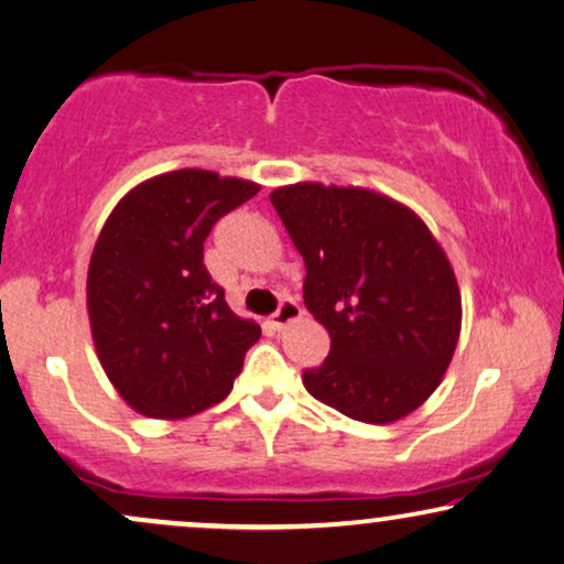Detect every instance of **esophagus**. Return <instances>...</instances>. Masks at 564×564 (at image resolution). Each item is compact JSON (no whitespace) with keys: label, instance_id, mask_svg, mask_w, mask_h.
Returning <instances> with one entry per match:
<instances>
[{"label":"esophagus","instance_id":"34e87169","mask_svg":"<svg viewBox=\"0 0 564 564\" xmlns=\"http://www.w3.org/2000/svg\"><path fill=\"white\" fill-rule=\"evenodd\" d=\"M300 316H303V308H300L295 300H282L280 308H276V313L272 316V318H274L272 324H274L276 328H284V326L295 324V321H297Z\"/></svg>","mask_w":564,"mask_h":564}]
</instances>
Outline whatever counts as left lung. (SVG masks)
<instances>
[{
    "label": "left lung",
    "mask_w": 564,
    "mask_h": 564,
    "mask_svg": "<svg viewBox=\"0 0 564 564\" xmlns=\"http://www.w3.org/2000/svg\"><path fill=\"white\" fill-rule=\"evenodd\" d=\"M305 261V308L332 336L311 397L389 425L441 386L460 334L448 256L420 215L360 186L305 184L269 194Z\"/></svg>",
    "instance_id": "1"
}]
</instances>
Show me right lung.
<instances>
[{"mask_svg": "<svg viewBox=\"0 0 564 564\" xmlns=\"http://www.w3.org/2000/svg\"><path fill=\"white\" fill-rule=\"evenodd\" d=\"M259 184L202 167L131 188L87 269V316L108 380L134 412L184 420L228 397L261 328L225 303L204 240Z\"/></svg>", "mask_w": 564, "mask_h": 564, "instance_id": "obj_1", "label": "right lung"}]
</instances>
